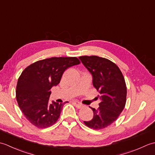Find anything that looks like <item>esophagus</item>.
<instances>
[{"mask_svg":"<svg viewBox=\"0 0 155 155\" xmlns=\"http://www.w3.org/2000/svg\"><path fill=\"white\" fill-rule=\"evenodd\" d=\"M72 103H73V104L74 105V106L77 107V108H81L82 107H83V105L81 103H80L79 102H78V101H72Z\"/></svg>","mask_w":155,"mask_h":155,"instance_id":"34e87169","label":"esophagus"}]
</instances>
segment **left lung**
Instances as JSON below:
<instances>
[{"instance_id": "8db88e82", "label": "left lung", "mask_w": 155, "mask_h": 155, "mask_svg": "<svg viewBox=\"0 0 155 155\" xmlns=\"http://www.w3.org/2000/svg\"><path fill=\"white\" fill-rule=\"evenodd\" d=\"M79 58L93 75V86L101 99L97 110L91 107L93 118L84 123L94 130L103 129L117 119L125 107L127 92L124 78L118 66L107 58L97 56Z\"/></svg>"}]
</instances>
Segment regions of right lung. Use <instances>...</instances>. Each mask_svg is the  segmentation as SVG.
<instances>
[{"instance_id": "1", "label": "right lung", "mask_w": 155, "mask_h": 155, "mask_svg": "<svg viewBox=\"0 0 155 155\" xmlns=\"http://www.w3.org/2000/svg\"><path fill=\"white\" fill-rule=\"evenodd\" d=\"M80 63L77 57H52L35 62L22 72L16 98L22 113L32 124L45 128L58 120L65 103L53 101L49 104L51 89L60 83L66 69Z\"/></svg>"}]
</instances>
